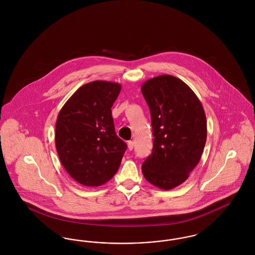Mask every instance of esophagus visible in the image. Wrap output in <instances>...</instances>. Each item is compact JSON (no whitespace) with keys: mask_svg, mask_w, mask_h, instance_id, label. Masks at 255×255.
<instances>
[{"mask_svg":"<svg viewBox=\"0 0 255 255\" xmlns=\"http://www.w3.org/2000/svg\"><path fill=\"white\" fill-rule=\"evenodd\" d=\"M127 144H128V149H129L130 151H131V150H133V141L130 140V141H128V142H127Z\"/></svg>","mask_w":255,"mask_h":255,"instance_id":"obj_1","label":"esophagus"}]
</instances>
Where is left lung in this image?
<instances>
[{
  "label": "left lung",
  "instance_id": "1",
  "mask_svg": "<svg viewBox=\"0 0 255 255\" xmlns=\"http://www.w3.org/2000/svg\"><path fill=\"white\" fill-rule=\"evenodd\" d=\"M151 114L152 154L142 163L147 182L169 190L185 182L199 163L206 141L205 110L190 87L169 74L141 86Z\"/></svg>",
  "mask_w": 255,
  "mask_h": 255
}]
</instances>
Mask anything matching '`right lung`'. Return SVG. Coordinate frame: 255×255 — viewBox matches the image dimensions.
I'll return each mask as SVG.
<instances>
[{
	"label": "right lung",
	"instance_id": "right-lung-1",
	"mask_svg": "<svg viewBox=\"0 0 255 255\" xmlns=\"http://www.w3.org/2000/svg\"><path fill=\"white\" fill-rule=\"evenodd\" d=\"M122 85L93 81L81 86L60 110L55 146L61 163L74 181L99 186L120 168L126 143L115 131L112 106Z\"/></svg>",
	"mask_w": 255,
	"mask_h": 255
}]
</instances>
